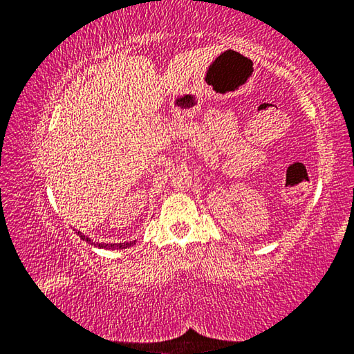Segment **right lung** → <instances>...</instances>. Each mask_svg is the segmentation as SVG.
I'll return each mask as SVG.
<instances>
[{"mask_svg":"<svg viewBox=\"0 0 354 354\" xmlns=\"http://www.w3.org/2000/svg\"><path fill=\"white\" fill-rule=\"evenodd\" d=\"M77 236H80L84 242L93 245V247H98V248H106V250H122V248H129L131 245L136 243V242H123V243H98V242H93L92 239H88L87 236H84L81 231H77Z\"/></svg>","mask_w":354,"mask_h":354,"instance_id":"right-lung-1","label":"right lung"}]
</instances>
